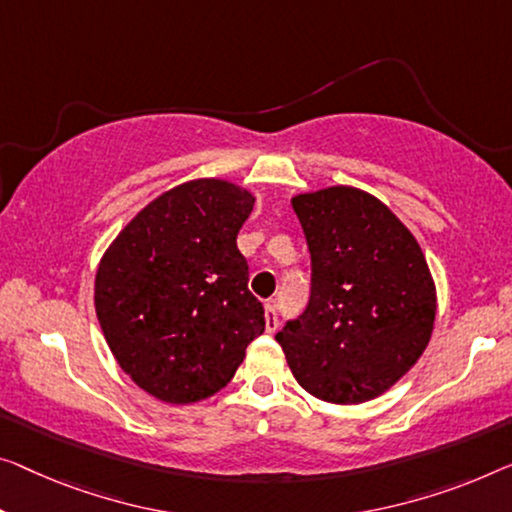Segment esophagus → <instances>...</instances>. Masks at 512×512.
Returning <instances> with one entry per match:
<instances>
[{"label": "esophagus", "instance_id": "obj_1", "mask_svg": "<svg viewBox=\"0 0 512 512\" xmlns=\"http://www.w3.org/2000/svg\"><path fill=\"white\" fill-rule=\"evenodd\" d=\"M264 317H266V333H273L278 329V312H276V301L264 303Z\"/></svg>", "mask_w": 512, "mask_h": 512}]
</instances>
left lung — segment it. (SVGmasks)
Segmentation results:
<instances>
[{
  "mask_svg": "<svg viewBox=\"0 0 512 512\" xmlns=\"http://www.w3.org/2000/svg\"><path fill=\"white\" fill-rule=\"evenodd\" d=\"M312 296L276 340L299 386L331 404L379 398L425 352L437 287L409 227L379 197L329 186L292 197Z\"/></svg>",
  "mask_w": 512,
  "mask_h": 512,
  "instance_id": "8db88e82",
  "label": "left lung"
}]
</instances>
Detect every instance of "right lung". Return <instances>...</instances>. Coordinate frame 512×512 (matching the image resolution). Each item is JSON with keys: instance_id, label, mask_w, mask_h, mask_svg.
<instances>
[{"instance_id": "add662e5", "label": "right lung", "mask_w": 512, "mask_h": 512, "mask_svg": "<svg viewBox=\"0 0 512 512\" xmlns=\"http://www.w3.org/2000/svg\"><path fill=\"white\" fill-rule=\"evenodd\" d=\"M253 204L250 190L227 179L179 183L137 211L98 262L94 305L105 342L160 402L216 395L264 331L236 248Z\"/></svg>"}]
</instances>
